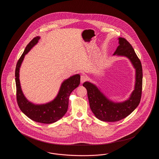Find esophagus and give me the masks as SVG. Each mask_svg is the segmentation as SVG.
Segmentation results:
<instances>
[{
    "instance_id": "1",
    "label": "esophagus",
    "mask_w": 159,
    "mask_h": 159,
    "mask_svg": "<svg viewBox=\"0 0 159 159\" xmlns=\"http://www.w3.org/2000/svg\"><path fill=\"white\" fill-rule=\"evenodd\" d=\"M86 80H87L86 76L84 75H82L81 76V77H80V82H81V83H83V82H84Z\"/></svg>"
}]
</instances>
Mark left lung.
Segmentation results:
<instances>
[{
  "instance_id": "8db88e82",
  "label": "left lung",
  "mask_w": 159,
  "mask_h": 159,
  "mask_svg": "<svg viewBox=\"0 0 159 159\" xmlns=\"http://www.w3.org/2000/svg\"><path fill=\"white\" fill-rule=\"evenodd\" d=\"M119 43L114 55L125 56L128 58L136 70L135 89L130 98L123 102H113L107 98L98 88L92 83L86 82L83 86L86 88L92 111L99 120L114 122L126 117L138 106L142 95L143 68L141 62L137 57L132 45L125 38H119Z\"/></svg>"
}]
</instances>
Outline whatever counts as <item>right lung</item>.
Returning <instances> with one entry per match:
<instances>
[{
	"label": "right lung",
	"mask_w": 159,
	"mask_h": 159,
	"mask_svg": "<svg viewBox=\"0 0 159 159\" xmlns=\"http://www.w3.org/2000/svg\"><path fill=\"white\" fill-rule=\"evenodd\" d=\"M39 39L40 37L37 36L31 40L17 62L15 73L16 101L23 113L32 120L38 123L49 124L58 121L67 113L70 95L79 85L80 76L75 75L64 80L61 84L60 89L56 98L48 103L36 105L29 101L24 97L21 88L19 79L20 68L24 56L38 43Z\"/></svg>",
	"instance_id": "1"
}]
</instances>
